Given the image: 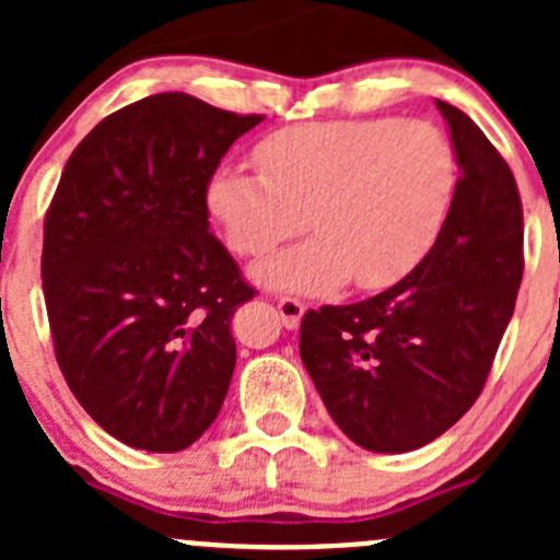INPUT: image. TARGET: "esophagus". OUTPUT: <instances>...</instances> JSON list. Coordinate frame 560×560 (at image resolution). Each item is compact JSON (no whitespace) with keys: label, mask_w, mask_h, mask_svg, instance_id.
<instances>
[{"label":"esophagus","mask_w":560,"mask_h":560,"mask_svg":"<svg viewBox=\"0 0 560 560\" xmlns=\"http://www.w3.org/2000/svg\"><path fill=\"white\" fill-rule=\"evenodd\" d=\"M276 308H279L281 325L290 327V330H295V327L301 325L303 312H306V306H303L298 298H279V301H276Z\"/></svg>","instance_id":"obj_1"}]
</instances>
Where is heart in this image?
<instances>
[{"label": "heart", "instance_id": "obj_1", "mask_svg": "<svg viewBox=\"0 0 560 560\" xmlns=\"http://www.w3.org/2000/svg\"><path fill=\"white\" fill-rule=\"evenodd\" d=\"M254 165L213 173L208 208L244 257L276 252L308 224L314 241L254 270L262 284L298 292L404 279L436 244L457 180L447 135L395 118L279 129L254 149Z\"/></svg>", "mask_w": 560, "mask_h": 560}]
</instances>
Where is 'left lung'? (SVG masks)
<instances>
[{
	"mask_svg": "<svg viewBox=\"0 0 560 560\" xmlns=\"http://www.w3.org/2000/svg\"><path fill=\"white\" fill-rule=\"evenodd\" d=\"M460 165L444 228L409 276L301 322V360L336 425L371 453L442 436L488 382L523 279L515 175L482 129L436 100Z\"/></svg>",
	"mask_w": 560,
	"mask_h": 560,
	"instance_id": "1",
	"label": "left lung"
}]
</instances>
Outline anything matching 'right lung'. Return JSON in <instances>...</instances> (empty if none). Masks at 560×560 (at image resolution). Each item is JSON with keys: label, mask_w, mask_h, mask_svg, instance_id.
Returning a JSON list of instances; mask_svg holds the SVG:
<instances>
[{"label": "right lung", "mask_w": 560, "mask_h": 560, "mask_svg": "<svg viewBox=\"0 0 560 560\" xmlns=\"http://www.w3.org/2000/svg\"><path fill=\"white\" fill-rule=\"evenodd\" d=\"M265 116L180 92L103 118L45 213L43 292L78 404L127 447L178 453L217 420L254 290L208 230V180Z\"/></svg>", "instance_id": "add662e5"}]
</instances>
